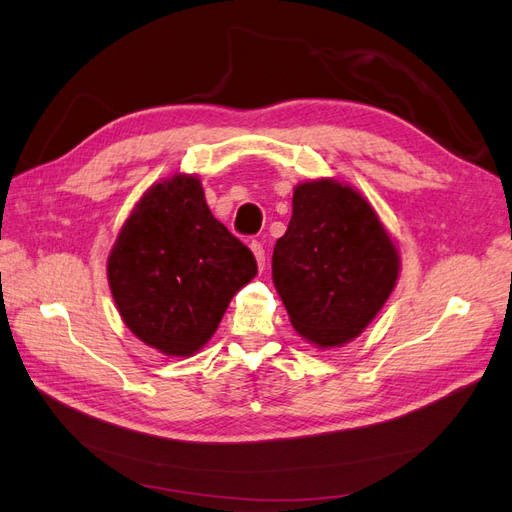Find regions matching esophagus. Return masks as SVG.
Instances as JSON below:
<instances>
[{"instance_id": "obj_1", "label": "esophagus", "mask_w": 512, "mask_h": 512, "mask_svg": "<svg viewBox=\"0 0 512 512\" xmlns=\"http://www.w3.org/2000/svg\"><path fill=\"white\" fill-rule=\"evenodd\" d=\"M252 252L256 256V262H258V269L262 271V267H265V247H262L260 241H252Z\"/></svg>"}]
</instances>
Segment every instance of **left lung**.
I'll return each mask as SVG.
<instances>
[{"mask_svg": "<svg viewBox=\"0 0 512 512\" xmlns=\"http://www.w3.org/2000/svg\"><path fill=\"white\" fill-rule=\"evenodd\" d=\"M399 267L393 239L359 190L327 177L294 188L273 284L309 344L337 348L359 337L391 297Z\"/></svg>", "mask_w": 512, "mask_h": 512, "instance_id": "obj_1", "label": "left lung"}]
</instances>
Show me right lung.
<instances>
[{
	"instance_id": "1",
	"label": "right lung",
	"mask_w": 512,
	"mask_h": 512,
	"mask_svg": "<svg viewBox=\"0 0 512 512\" xmlns=\"http://www.w3.org/2000/svg\"><path fill=\"white\" fill-rule=\"evenodd\" d=\"M256 271L254 254L213 218L203 183L185 173L141 196L106 260L121 320L166 356L203 348Z\"/></svg>"
}]
</instances>
